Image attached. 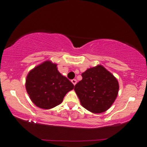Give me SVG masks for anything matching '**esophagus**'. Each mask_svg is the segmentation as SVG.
Here are the masks:
<instances>
[{"instance_id":"esophagus-1","label":"esophagus","mask_w":147,"mask_h":147,"mask_svg":"<svg viewBox=\"0 0 147 147\" xmlns=\"http://www.w3.org/2000/svg\"><path fill=\"white\" fill-rule=\"evenodd\" d=\"M71 82L72 83V84H73L74 85H76V83H77V80L76 79H72L71 81Z\"/></svg>"}]
</instances>
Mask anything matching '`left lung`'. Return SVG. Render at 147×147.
<instances>
[{
  "label": "left lung",
  "mask_w": 147,
  "mask_h": 147,
  "mask_svg": "<svg viewBox=\"0 0 147 147\" xmlns=\"http://www.w3.org/2000/svg\"><path fill=\"white\" fill-rule=\"evenodd\" d=\"M81 76L82 80L74 89L81 105L93 113L105 112L118 95L119 85L117 79L100 64L87 69Z\"/></svg>",
  "instance_id": "1"
}]
</instances>
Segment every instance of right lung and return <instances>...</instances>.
<instances>
[{
	"mask_svg": "<svg viewBox=\"0 0 147 147\" xmlns=\"http://www.w3.org/2000/svg\"><path fill=\"white\" fill-rule=\"evenodd\" d=\"M73 88L74 85L57 70V64L50 60L30 70L26 79V89L31 101L43 109L60 105Z\"/></svg>",
	"mask_w": 147,
	"mask_h": 147,
	"instance_id": "right-lung-1",
	"label": "right lung"
}]
</instances>
